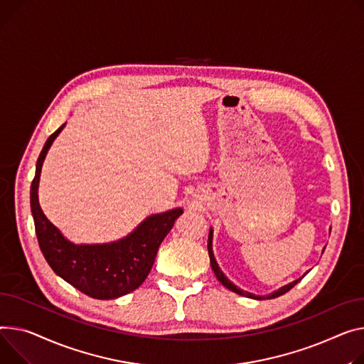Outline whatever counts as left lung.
<instances>
[{"mask_svg":"<svg viewBox=\"0 0 364 364\" xmlns=\"http://www.w3.org/2000/svg\"><path fill=\"white\" fill-rule=\"evenodd\" d=\"M212 230L209 231V238H208V252H209V259H210V266H212V271L215 272V275H216V278H218V281H220L224 287H227L228 289H231V291H234V293H237V294H240V296H243V297H249V299H255V300H264V299H277V297H279V296H282V294H285L287 291H289V289H291L300 279H296V281H293V282H289V284H287V285H284V287H281L279 289H277V291H274V293H271V294H268V296H255V294H252V293H247V291H245V289H240V288H237V285H234L224 274H223V271L220 269V266H218V263H216V260H215V256H213V252H212Z\"/></svg>","mask_w":364,"mask_h":364,"instance_id":"left-lung-1","label":"left lung"}]
</instances>
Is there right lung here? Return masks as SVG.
Wrapping results in <instances>:
<instances>
[{
	"mask_svg": "<svg viewBox=\"0 0 364 364\" xmlns=\"http://www.w3.org/2000/svg\"><path fill=\"white\" fill-rule=\"evenodd\" d=\"M64 126L45 141L31 186V209L38 243L53 271L79 291L98 300L118 299L134 291L146 279L161 243L174 227L183 209L176 208L164 213L151 215L133 232L114 243H71L55 225L48 221L38 200L43 159Z\"/></svg>",
	"mask_w": 364,
	"mask_h": 364,
	"instance_id": "1",
	"label": "right lung"
}]
</instances>
